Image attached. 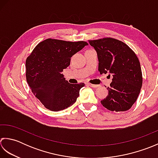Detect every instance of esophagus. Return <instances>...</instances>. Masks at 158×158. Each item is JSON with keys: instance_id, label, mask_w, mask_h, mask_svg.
I'll use <instances>...</instances> for the list:
<instances>
[{"instance_id": "1", "label": "esophagus", "mask_w": 158, "mask_h": 158, "mask_svg": "<svg viewBox=\"0 0 158 158\" xmlns=\"http://www.w3.org/2000/svg\"><path fill=\"white\" fill-rule=\"evenodd\" d=\"M89 85V86H91V87H93V88H98V87H99V85H93V84H90V83H89L88 84Z\"/></svg>"}]
</instances>
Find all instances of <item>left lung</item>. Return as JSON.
<instances>
[{
	"label": "left lung",
	"instance_id": "obj_1",
	"mask_svg": "<svg viewBox=\"0 0 158 158\" xmlns=\"http://www.w3.org/2000/svg\"><path fill=\"white\" fill-rule=\"evenodd\" d=\"M89 43L97 52L99 73L112 76L108 95L101 104L111 111L128 110L136 101L143 84L136 54L127 45L113 38L89 40Z\"/></svg>",
	"mask_w": 158,
	"mask_h": 158
}]
</instances>
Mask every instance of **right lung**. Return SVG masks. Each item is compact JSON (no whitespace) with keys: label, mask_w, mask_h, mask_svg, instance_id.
I'll list each match as a JSON object with an SVG mask.
<instances>
[{"label":"right lung","mask_w":158,"mask_h":158,"mask_svg":"<svg viewBox=\"0 0 158 158\" xmlns=\"http://www.w3.org/2000/svg\"><path fill=\"white\" fill-rule=\"evenodd\" d=\"M86 46V41L47 39L39 44L27 59V82L35 97L48 110H63L78 98L85 84H70L61 73L70 65L71 57Z\"/></svg>","instance_id":"1"}]
</instances>
